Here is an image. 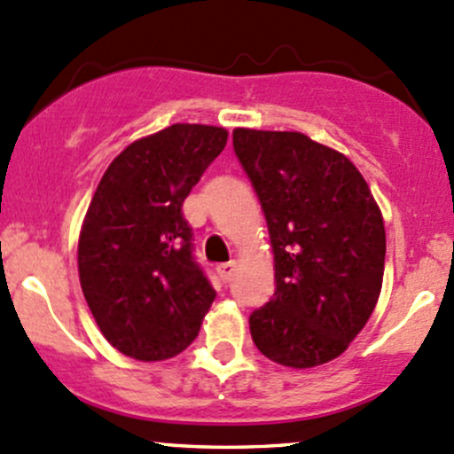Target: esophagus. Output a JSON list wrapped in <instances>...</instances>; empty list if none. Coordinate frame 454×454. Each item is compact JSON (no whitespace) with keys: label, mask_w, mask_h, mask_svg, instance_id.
<instances>
[{"label":"esophagus","mask_w":454,"mask_h":454,"mask_svg":"<svg viewBox=\"0 0 454 454\" xmlns=\"http://www.w3.org/2000/svg\"><path fill=\"white\" fill-rule=\"evenodd\" d=\"M216 270H218V277H221V279L227 284V281L233 277V272H236V262H227V264H221L216 268Z\"/></svg>","instance_id":"esophagus-1"}]
</instances>
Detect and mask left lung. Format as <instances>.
Returning <instances> with one entry per match:
<instances>
[{
	"label": "left lung",
	"mask_w": 454,
	"mask_h": 454,
	"mask_svg": "<svg viewBox=\"0 0 454 454\" xmlns=\"http://www.w3.org/2000/svg\"><path fill=\"white\" fill-rule=\"evenodd\" d=\"M270 233L277 290L248 318L272 362L314 368L342 355L379 301L381 209L355 164L299 131L233 129Z\"/></svg>",
	"instance_id": "1"
}]
</instances>
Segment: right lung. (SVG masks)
<instances>
[{"label":"right lung","mask_w":454,"mask_h":454,"mask_svg":"<svg viewBox=\"0 0 454 454\" xmlns=\"http://www.w3.org/2000/svg\"><path fill=\"white\" fill-rule=\"evenodd\" d=\"M225 145L223 128L170 125L121 151L97 186L77 245L80 284L101 333L128 357L179 355L216 299L182 206Z\"/></svg>","instance_id":"add662e5"}]
</instances>
